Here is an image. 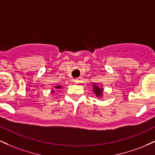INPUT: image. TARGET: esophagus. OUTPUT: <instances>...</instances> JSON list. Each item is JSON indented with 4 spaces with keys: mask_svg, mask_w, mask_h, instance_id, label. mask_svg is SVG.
<instances>
[{
    "mask_svg": "<svg viewBox=\"0 0 155 155\" xmlns=\"http://www.w3.org/2000/svg\"><path fill=\"white\" fill-rule=\"evenodd\" d=\"M74 83H75V84H79V80L78 79H74Z\"/></svg>",
    "mask_w": 155,
    "mask_h": 155,
    "instance_id": "esophagus-1",
    "label": "esophagus"
}]
</instances>
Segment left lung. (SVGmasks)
Returning a JSON list of instances; mask_svg holds the SVG:
<instances>
[{
	"label": "left lung",
	"instance_id": "8db88e82",
	"mask_svg": "<svg viewBox=\"0 0 155 155\" xmlns=\"http://www.w3.org/2000/svg\"><path fill=\"white\" fill-rule=\"evenodd\" d=\"M92 92L96 97L100 98L104 96V89L102 85L99 84V83H93L92 84Z\"/></svg>",
	"mask_w": 155,
	"mask_h": 155
}]
</instances>
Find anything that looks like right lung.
Returning a JSON list of instances; mask_svg holds the SVG:
<instances>
[{
	"mask_svg": "<svg viewBox=\"0 0 155 155\" xmlns=\"http://www.w3.org/2000/svg\"><path fill=\"white\" fill-rule=\"evenodd\" d=\"M54 88L55 89H57V90H59V89H60V88H63L62 87V86H60V85H57V86H55L54 87ZM51 93H52V94H54V90H51Z\"/></svg>",
	"mask_w": 155,
	"mask_h": 155,
	"instance_id": "add662e5",
	"label": "right lung"
}]
</instances>
